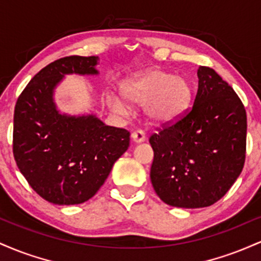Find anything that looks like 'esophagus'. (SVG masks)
I'll return each mask as SVG.
<instances>
[{
    "label": "esophagus",
    "instance_id": "esophagus-1",
    "mask_svg": "<svg viewBox=\"0 0 261 261\" xmlns=\"http://www.w3.org/2000/svg\"><path fill=\"white\" fill-rule=\"evenodd\" d=\"M131 139H133L134 142L141 143L146 140V135L142 130H135L133 134H131Z\"/></svg>",
    "mask_w": 261,
    "mask_h": 261
}]
</instances>
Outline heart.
<instances>
[{
    "mask_svg": "<svg viewBox=\"0 0 261 261\" xmlns=\"http://www.w3.org/2000/svg\"><path fill=\"white\" fill-rule=\"evenodd\" d=\"M121 92L133 103L147 104L148 118L160 124L178 118L189 107L193 95L187 79L163 70H151L131 77L122 83ZM113 108L118 112L125 110L124 103L118 98L113 99Z\"/></svg>",
    "mask_w": 261,
    "mask_h": 261,
    "instance_id": "b5f03b06",
    "label": "heart"
}]
</instances>
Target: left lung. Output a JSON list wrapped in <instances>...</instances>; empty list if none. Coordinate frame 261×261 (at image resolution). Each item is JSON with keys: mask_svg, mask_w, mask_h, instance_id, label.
I'll return each instance as SVG.
<instances>
[{"mask_svg": "<svg viewBox=\"0 0 261 261\" xmlns=\"http://www.w3.org/2000/svg\"><path fill=\"white\" fill-rule=\"evenodd\" d=\"M190 109L149 137L151 181L163 202L184 208L214 205L234 184L245 162L247 113L234 89L207 66Z\"/></svg>", "mask_w": 261, "mask_h": 261, "instance_id": "left-lung-1", "label": "left lung"}]
</instances>
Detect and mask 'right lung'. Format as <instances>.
Segmentation results:
<instances>
[{
  "label": "right lung",
  "mask_w": 261,
  "mask_h": 261,
  "mask_svg": "<svg viewBox=\"0 0 261 261\" xmlns=\"http://www.w3.org/2000/svg\"><path fill=\"white\" fill-rule=\"evenodd\" d=\"M98 56H66L45 66L18 97L13 155L33 190L56 205H76L99 190L130 146V133L93 115L56 110L54 88L65 74H97Z\"/></svg>",
  "instance_id": "obj_1"
}]
</instances>
